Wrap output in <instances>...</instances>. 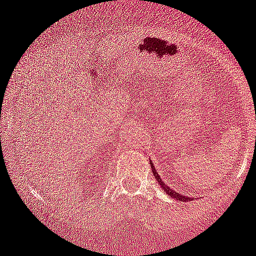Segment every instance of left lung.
<instances>
[{
    "label": "left lung",
    "mask_w": 256,
    "mask_h": 256,
    "mask_svg": "<svg viewBox=\"0 0 256 256\" xmlns=\"http://www.w3.org/2000/svg\"><path fill=\"white\" fill-rule=\"evenodd\" d=\"M150 164H152V163H150ZM150 168H152L153 176L156 177V181H157L158 184H160V186L163 187V190H164V191H166L167 194H170V196H171V197H174V198H177V200H180V201H186V200H188V197H187V196H182V194H177V192L174 191V190H172L171 187H168V186H167V184H164V182L162 181V178H160V174H158V172L156 171V168H153V166L150 167Z\"/></svg>",
    "instance_id": "obj_1"
}]
</instances>
